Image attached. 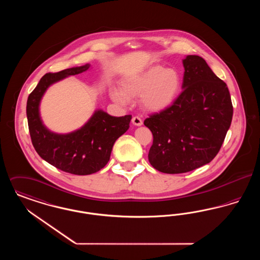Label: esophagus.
<instances>
[{
	"label": "esophagus",
	"instance_id": "1",
	"mask_svg": "<svg viewBox=\"0 0 260 260\" xmlns=\"http://www.w3.org/2000/svg\"><path fill=\"white\" fill-rule=\"evenodd\" d=\"M132 122H133V124H135V125H137V126H140V125H142V124H143V122H142L141 118H140V117H138V116L134 117V118H133V120H132Z\"/></svg>",
	"mask_w": 260,
	"mask_h": 260
}]
</instances>
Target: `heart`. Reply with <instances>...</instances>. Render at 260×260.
Listing matches in <instances>:
<instances>
[{"label":"heart","instance_id":"obj_1","mask_svg":"<svg viewBox=\"0 0 260 260\" xmlns=\"http://www.w3.org/2000/svg\"><path fill=\"white\" fill-rule=\"evenodd\" d=\"M181 87L182 78L178 70L155 65L141 74L126 78L122 89H112L111 98L117 104L126 106L131 99L140 96V103L144 110L157 113L173 105L180 93Z\"/></svg>","mask_w":260,"mask_h":260}]
</instances>
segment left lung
I'll use <instances>...</instances> for the list:
<instances>
[{
  "mask_svg": "<svg viewBox=\"0 0 260 260\" xmlns=\"http://www.w3.org/2000/svg\"><path fill=\"white\" fill-rule=\"evenodd\" d=\"M182 63V92L170 108L144 121L153 134L149 161L161 173H188L212 161L233 117L227 85L206 60L187 55Z\"/></svg>",
  "mask_w": 260,
  "mask_h": 260,
  "instance_id": "8db88e82",
  "label": "left lung"
}]
</instances>
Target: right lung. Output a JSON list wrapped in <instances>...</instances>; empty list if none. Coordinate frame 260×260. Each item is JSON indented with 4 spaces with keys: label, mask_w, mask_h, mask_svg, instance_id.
<instances>
[{
    "label": "right lung",
    "mask_w": 260,
    "mask_h": 260,
    "mask_svg": "<svg viewBox=\"0 0 260 260\" xmlns=\"http://www.w3.org/2000/svg\"><path fill=\"white\" fill-rule=\"evenodd\" d=\"M90 64L72 67L42 77L27 100L26 114L33 146L39 156L65 173L87 175L96 173L110 160L115 141L128 129L132 115L113 117L98 109L86 124L68 134L50 131L40 114V104L47 89L63 79L86 72Z\"/></svg>",
    "instance_id": "right-lung-1"
}]
</instances>
